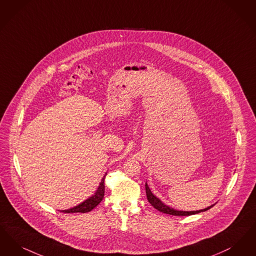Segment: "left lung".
Returning <instances> with one entry per match:
<instances>
[{"instance_id": "left-lung-1", "label": "left lung", "mask_w": 256, "mask_h": 256, "mask_svg": "<svg viewBox=\"0 0 256 256\" xmlns=\"http://www.w3.org/2000/svg\"><path fill=\"white\" fill-rule=\"evenodd\" d=\"M145 190H146V196H147V200L151 204V206H153L156 210L158 212H162V213H166V214H170V215H174V216H189V215H193L196 213H200V212H206L210 208H212V206H210L204 210H196V212H178L176 210L172 208H169L166 206L162 200H160L158 198H156V196L153 195V193L151 192V190L149 188L147 182L145 184Z\"/></svg>"}]
</instances>
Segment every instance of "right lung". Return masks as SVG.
Masks as SVG:
<instances>
[{
    "instance_id": "obj_1",
    "label": "right lung",
    "mask_w": 256,
    "mask_h": 256,
    "mask_svg": "<svg viewBox=\"0 0 256 256\" xmlns=\"http://www.w3.org/2000/svg\"><path fill=\"white\" fill-rule=\"evenodd\" d=\"M107 174L104 175V177L102 178L101 182L100 184V186L96 190V192L90 197L89 199L83 202L82 204H78L76 206L70 208V210H62L64 213H76V212H80V213H86L94 210L96 206H98L101 200H103L104 197V192H105V186H104V180H105V176Z\"/></svg>"
}]
</instances>
